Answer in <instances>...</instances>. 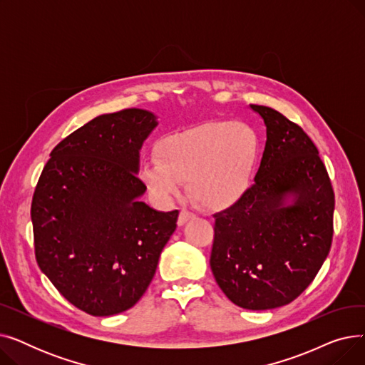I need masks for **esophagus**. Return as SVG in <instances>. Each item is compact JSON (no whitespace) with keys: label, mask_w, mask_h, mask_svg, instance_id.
<instances>
[{"label":"esophagus","mask_w":365,"mask_h":365,"mask_svg":"<svg viewBox=\"0 0 365 365\" xmlns=\"http://www.w3.org/2000/svg\"><path fill=\"white\" fill-rule=\"evenodd\" d=\"M192 217H194L192 212H189V210H186V208H182L180 213H179V217H178V225L183 226L187 220H190Z\"/></svg>","instance_id":"1"}]
</instances>
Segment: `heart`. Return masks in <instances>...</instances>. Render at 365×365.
Returning a JSON list of instances; mask_svg holds the SVG:
<instances>
[{
    "instance_id": "obj_1",
    "label": "heart",
    "mask_w": 365,
    "mask_h": 365,
    "mask_svg": "<svg viewBox=\"0 0 365 365\" xmlns=\"http://www.w3.org/2000/svg\"><path fill=\"white\" fill-rule=\"evenodd\" d=\"M260 152L253 128L229 121L207 123L167 134L157 146V158L140 167L139 178L161 204L178 197L187 180V192L207 210L237 204L252 185Z\"/></svg>"
}]
</instances>
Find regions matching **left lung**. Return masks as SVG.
I'll return each mask as SVG.
<instances>
[{
  "mask_svg": "<svg viewBox=\"0 0 365 365\" xmlns=\"http://www.w3.org/2000/svg\"><path fill=\"white\" fill-rule=\"evenodd\" d=\"M252 109L266 125L263 158L255 185L215 215L210 266L229 300L264 311L297 299L321 269L333 240L334 190L300 125L272 108Z\"/></svg>",
  "mask_w": 365,
  "mask_h": 365,
  "instance_id": "left-lung-1",
  "label": "left lung"
}]
</instances>
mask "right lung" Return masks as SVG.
<instances>
[{
  "label": "right lung",
  "mask_w": 365,
  "mask_h": 365,
  "mask_svg": "<svg viewBox=\"0 0 365 365\" xmlns=\"http://www.w3.org/2000/svg\"><path fill=\"white\" fill-rule=\"evenodd\" d=\"M155 115H101L57 145L36 183L35 257L59 293L93 317L124 312L146 292L179 210L139 201V149Z\"/></svg>",
  "instance_id": "obj_1"
}]
</instances>
